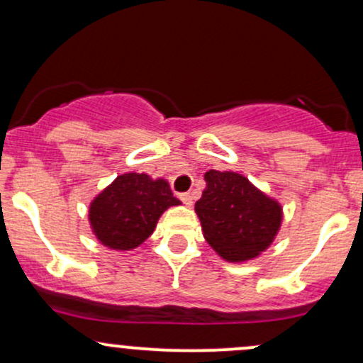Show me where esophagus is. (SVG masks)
I'll return each instance as SVG.
<instances>
[{"instance_id":"obj_1","label":"esophagus","mask_w":363,"mask_h":363,"mask_svg":"<svg viewBox=\"0 0 363 363\" xmlns=\"http://www.w3.org/2000/svg\"><path fill=\"white\" fill-rule=\"evenodd\" d=\"M181 199H182V203H184L186 206L193 205V194H191V193H182Z\"/></svg>"}]
</instances>
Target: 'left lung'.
Wrapping results in <instances>:
<instances>
[{
  "mask_svg": "<svg viewBox=\"0 0 363 363\" xmlns=\"http://www.w3.org/2000/svg\"><path fill=\"white\" fill-rule=\"evenodd\" d=\"M205 181L194 211L213 251L230 262L254 259L266 251L281 227L280 203L230 170H208Z\"/></svg>",
  "mask_w": 363,
  "mask_h": 363,
  "instance_id": "1",
  "label": "left lung"
}]
</instances>
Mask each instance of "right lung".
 <instances>
[{"label":"right lung","instance_id":"obj_1","mask_svg":"<svg viewBox=\"0 0 363 363\" xmlns=\"http://www.w3.org/2000/svg\"><path fill=\"white\" fill-rule=\"evenodd\" d=\"M179 205L165 179L126 172L91 199L89 222L102 245L133 251L153 234L162 213Z\"/></svg>","mask_w":363,"mask_h":363}]
</instances>
